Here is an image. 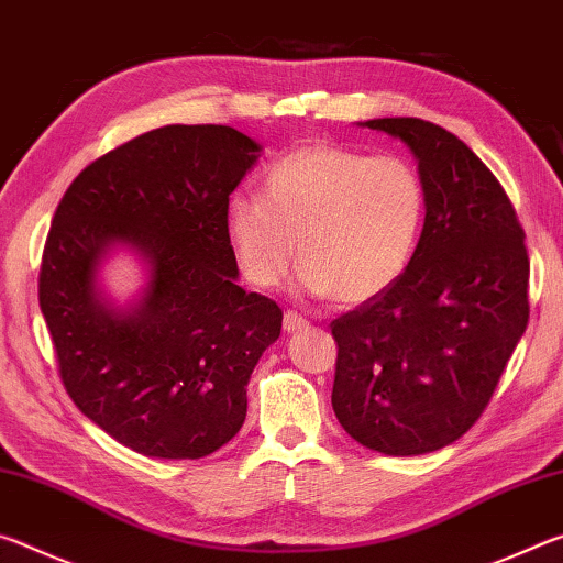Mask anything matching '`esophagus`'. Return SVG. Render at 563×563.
Masks as SVG:
<instances>
[{
    "label": "esophagus",
    "instance_id": "esophagus-1",
    "mask_svg": "<svg viewBox=\"0 0 563 563\" xmlns=\"http://www.w3.org/2000/svg\"><path fill=\"white\" fill-rule=\"evenodd\" d=\"M308 328V320H305L298 310H285L283 316V330L285 332H298Z\"/></svg>",
    "mask_w": 563,
    "mask_h": 563
}]
</instances>
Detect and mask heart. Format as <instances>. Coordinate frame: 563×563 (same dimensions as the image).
I'll list each match as a JSON object with an SVG mask.
<instances>
[{
  "label": "heart",
  "instance_id": "obj_1",
  "mask_svg": "<svg viewBox=\"0 0 563 563\" xmlns=\"http://www.w3.org/2000/svg\"><path fill=\"white\" fill-rule=\"evenodd\" d=\"M424 208L422 176L407 158L312 141L275 161L263 198H231L225 231L251 283L278 285L298 241L305 288L357 305L402 278Z\"/></svg>",
  "mask_w": 563,
  "mask_h": 563
}]
</instances>
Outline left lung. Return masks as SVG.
Segmentation results:
<instances>
[{
	"label": "left lung",
	"mask_w": 563,
	"mask_h": 563,
	"mask_svg": "<svg viewBox=\"0 0 563 563\" xmlns=\"http://www.w3.org/2000/svg\"><path fill=\"white\" fill-rule=\"evenodd\" d=\"M365 126L412 151L427 213L402 278L330 322L332 409L367 450L427 454L487 409L529 322V255L507 190L464 141L409 117Z\"/></svg>",
	"instance_id": "8db88e82"
}]
</instances>
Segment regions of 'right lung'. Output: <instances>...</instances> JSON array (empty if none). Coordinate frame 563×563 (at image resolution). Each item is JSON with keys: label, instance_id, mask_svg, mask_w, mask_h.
Wrapping results in <instances>:
<instances>
[{"label": "right lung", "instance_id": "1", "mask_svg": "<svg viewBox=\"0 0 563 563\" xmlns=\"http://www.w3.org/2000/svg\"><path fill=\"white\" fill-rule=\"evenodd\" d=\"M261 146L216 123L154 129L81 170L44 243L40 308L66 395L129 450L201 460L243 427L245 387L278 340L283 310L235 285L228 196ZM126 242L152 268L136 309L96 295L106 247Z\"/></svg>", "mask_w": 563, "mask_h": 563}]
</instances>
